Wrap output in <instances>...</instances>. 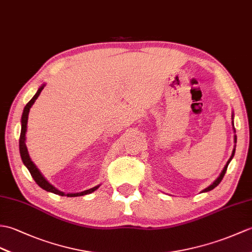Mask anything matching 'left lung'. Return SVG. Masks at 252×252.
<instances>
[{"instance_id": "1", "label": "left lung", "mask_w": 252, "mask_h": 252, "mask_svg": "<svg viewBox=\"0 0 252 252\" xmlns=\"http://www.w3.org/2000/svg\"><path fill=\"white\" fill-rule=\"evenodd\" d=\"M233 119H234V114H232V126H233V131H234V133H235V127H234V121H233ZM236 139H237V137H236V135L235 134H234V143H235V146H234V149H233V151H232V156H231V158L229 160H227V162H226V164H225V166L223 167V169H222V172L220 173V175L218 176V178L216 179L214 183L210 185V186H208L207 188H205L204 189L202 192H208V191H210V190H213V189H215L216 187H217L220 183H221V180H222V178H223V176H224V174H225V172H226V168H227V165H229V163L231 162V160L233 159V157H234V155H235V147H236Z\"/></svg>"}]
</instances>
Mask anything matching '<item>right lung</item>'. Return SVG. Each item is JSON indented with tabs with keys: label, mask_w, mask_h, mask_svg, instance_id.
<instances>
[{
	"label": "right lung",
	"mask_w": 252,
	"mask_h": 252,
	"mask_svg": "<svg viewBox=\"0 0 252 252\" xmlns=\"http://www.w3.org/2000/svg\"><path fill=\"white\" fill-rule=\"evenodd\" d=\"M46 85L43 84L42 86H40L38 88L37 92L35 93L34 96L30 99V102H29L26 106H25V109H23V113H22V116H21V132H20V139H19V150H20V156H21V160L23 162V164L26 165V167L29 169V172H30L31 176L33 177V179L35 180V183H36L40 188L48 191V192H51V193H55V194H58V195H61V196H68V197H74V196H81V195H86V194H90V193L94 192L96 189L99 188V186L101 185H97L95 187H93V188L89 189V190H85L83 192H78V193H67V194H65V193L58 190L56 187L52 186L48 180H47L42 173L39 172V169L36 167V165L34 164L33 161L31 160L30 156H29V153H28V148H27V145H26V133H27V125H28V118H29V113H30V108L32 107V105L34 104V102L36 101V98L39 96L40 92H42V90L44 89V87Z\"/></svg>",
	"instance_id": "add662e5"
}]
</instances>
